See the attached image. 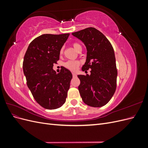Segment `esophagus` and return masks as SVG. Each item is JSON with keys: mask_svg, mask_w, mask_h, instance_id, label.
I'll return each mask as SVG.
<instances>
[{"mask_svg": "<svg viewBox=\"0 0 148 148\" xmlns=\"http://www.w3.org/2000/svg\"><path fill=\"white\" fill-rule=\"evenodd\" d=\"M72 75H73V78L77 77V75H76V73H72Z\"/></svg>", "mask_w": 148, "mask_h": 148, "instance_id": "1", "label": "esophagus"}]
</instances>
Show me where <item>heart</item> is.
<instances>
[{
  "label": "heart",
  "mask_w": 148,
  "mask_h": 148,
  "mask_svg": "<svg viewBox=\"0 0 148 148\" xmlns=\"http://www.w3.org/2000/svg\"><path fill=\"white\" fill-rule=\"evenodd\" d=\"M72 46L76 51L78 52L80 50H82V47L79 43L74 42V43H73ZM63 52H64V49L62 48L60 49V54L63 53ZM79 64H80V62L78 60H69V61H67L66 62H65V63L64 64V65L65 67H66V68L69 69V70H70L71 71H75V70H77V69L78 68Z\"/></svg>",
  "instance_id": "obj_1"
}]
</instances>
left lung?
I'll return each mask as SVG.
<instances>
[{
    "instance_id": "obj_1",
    "label": "left lung",
    "mask_w": 148,
    "mask_h": 148,
    "mask_svg": "<svg viewBox=\"0 0 148 148\" xmlns=\"http://www.w3.org/2000/svg\"><path fill=\"white\" fill-rule=\"evenodd\" d=\"M84 43L87 56L82 70L91 69V75H78V90L85 104L94 107L104 106L114 95L117 70L112 46L105 36L95 28L72 33Z\"/></svg>"
}]
</instances>
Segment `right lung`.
I'll return each mask as SVG.
<instances>
[{"mask_svg": "<svg viewBox=\"0 0 148 148\" xmlns=\"http://www.w3.org/2000/svg\"><path fill=\"white\" fill-rule=\"evenodd\" d=\"M70 34H44L35 38L27 49L23 70L27 86L38 104L47 109L59 108L65 102L72 74L63 67L53 70Z\"/></svg>", "mask_w": 148, "mask_h": 148, "instance_id": "add662e5", "label": "right lung"}]
</instances>
